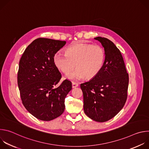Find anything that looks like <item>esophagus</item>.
I'll return each instance as SVG.
<instances>
[{
  "mask_svg": "<svg viewBox=\"0 0 149 149\" xmlns=\"http://www.w3.org/2000/svg\"><path fill=\"white\" fill-rule=\"evenodd\" d=\"M72 88L77 87L78 86V84L77 83V82H72Z\"/></svg>",
  "mask_w": 149,
  "mask_h": 149,
  "instance_id": "34e87169",
  "label": "esophagus"
}]
</instances>
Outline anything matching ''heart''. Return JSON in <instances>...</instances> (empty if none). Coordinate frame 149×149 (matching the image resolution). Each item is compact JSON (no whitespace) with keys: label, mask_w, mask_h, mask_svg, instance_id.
<instances>
[{"label":"heart","mask_w":149,"mask_h":149,"mask_svg":"<svg viewBox=\"0 0 149 149\" xmlns=\"http://www.w3.org/2000/svg\"><path fill=\"white\" fill-rule=\"evenodd\" d=\"M105 54L104 49L97 45L78 43L70 47L65 53L57 52L54 62L57 68L65 74L69 73L76 65L77 69L67 75L72 80L94 78L102 69Z\"/></svg>","instance_id":"1"}]
</instances>
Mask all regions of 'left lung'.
Masks as SVG:
<instances>
[{"label":"left lung","mask_w":149,"mask_h":149,"mask_svg":"<svg viewBox=\"0 0 149 149\" xmlns=\"http://www.w3.org/2000/svg\"><path fill=\"white\" fill-rule=\"evenodd\" d=\"M105 51V60L100 72L81 84L84 110L92 120L107 121L123 109L127 98L129 77L120 50L107 38L96 37Z\"/></svg>","instance_id":"1"}]
</instances>
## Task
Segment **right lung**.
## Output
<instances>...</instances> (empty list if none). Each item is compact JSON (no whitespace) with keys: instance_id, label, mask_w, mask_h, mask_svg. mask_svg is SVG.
Returning <instances> with one entry per match:
<instances>
[{"instance_id":"add662e5","label":"right lung","mask_w":149,"mask_h":149,"mask_svg":"<svg viewBox=\"0 0 149 149\" xmlns=\"http://www.w3.org/2000/svg\"><path fill=\"white\" fill-rule=\"evenodd\" d=\"M66 41L39 38L28 46L21 57L17 72L20 96L25 109L34 117L50 121L65 110V98L72 89L70 81L63 80L54 62V55Z\"/></svg>"}]
</instances>
